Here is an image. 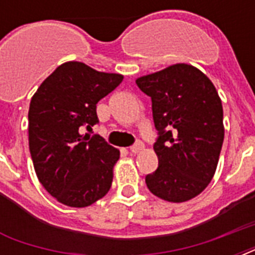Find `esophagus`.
Returning a JSON list of instances; mask_svg holds the SVG:
<instances>
[{
  "mask_svg": "<svg viewBox=\"0 0 255 255\" xmlns=\"http://www.w3.org/2000/svg\"><path fill=\"white\" fill-rule=\"evenodd\" d=\"M143 148H144V145H143V143H136L135 145H132L131 148H129V151L132 152V153H139L140 151H143Z\"/></svg>",
  "mask_w": 255,
  "mask_h": 255,
  "instance_id": "obj_1",
  "label": "esophagus"
}]
</instances>
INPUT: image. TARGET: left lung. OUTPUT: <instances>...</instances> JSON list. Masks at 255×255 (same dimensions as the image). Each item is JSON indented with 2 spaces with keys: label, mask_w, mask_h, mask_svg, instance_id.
<instances>
[{
  "label": "left lung",
  "mask_w": 255,
  "mask_h": 255,
  "mask_svg": "<svg viewBox=\"0 0 255 255\" xmlns=\"http://www.w3.org/2000/svg\"><path fill=\"white\" fill-rule=\"evenodd\" d=\"M151 96L159 139L153 151L159 168L145 176L151 193L169 202H185L212 181L224 143V110L205 74L186 63L172 65L136 79Z\"/></svg>",
  "instance_id": "left-lung-1"
}]
</instances>
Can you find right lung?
Wrapping results in <instances>:
<instances>
[{
  "instance_id": "1",
  "label": "right lung",
  "mask_w": 255,
  "mask_h": 255,
  "mask_svg": "<svg viewBox=\"0 0 255 255\" xmlns=\"http://www.w3.org/2000/svg\"><path fill=\"white\" fill-rule=\"evenodd\" d=\"M82 62L58 66L38 87L29 108V149L43 188L57 201L86 208L111 188L120 152L90 136L99 120L96 103L123 82Z\"/></svg>"
}]
</instances>
